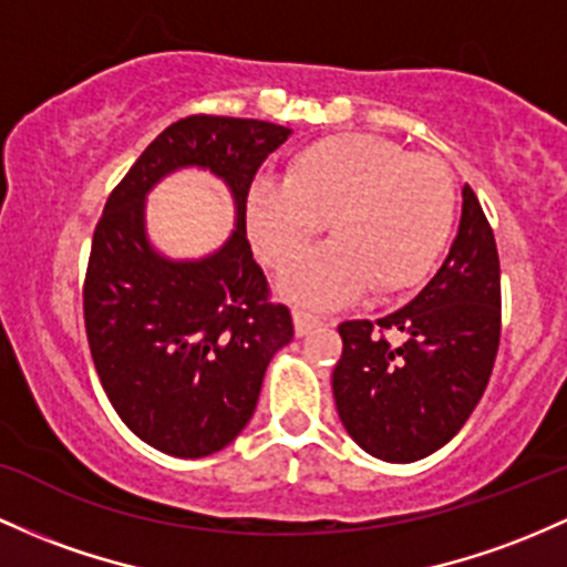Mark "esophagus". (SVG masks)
Returning a JSON list of instances; mask_svg holds the SVG:
<instances>
[{
	"label": "esophagus",
	"mask_w": 567,
	"mask_h": 567,
	"mask_svg": "<svg viewBox=\"0 0 567 567\" xmlns=\"http://www.w3.org/2000/svg\"><path fill=\"white\" fill-rule=\"evenodd\" d=\"M317 326H322V317L303 312V309H293V328H296V336L312 333Z\"/></svg>",
	"instance_id": "1"
}]
</instances>
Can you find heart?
Here are the masks:
<instances>
[{"label": "heart", "mask_w": 567, "mask_h": 567, "mask_svg": "<svg viewBox=\"0 0 567 567\" xmlns=\"http://www.w3.org/2000/svg\"><path fill=\"white\" fill-rule=\"evenodd\" d=\"M455 213L446 164L371 134L309 142L285 179H255L247 193V228L277 269L329 220L334 241L292 259L279 279L285 296L312 307L350 301L365 285L377 296L416 288L444 252Z\"/></svg>", "instance_id": "obj_1"}]
</instances>
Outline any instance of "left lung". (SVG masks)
<instances>
[{
  "label": "left lung",
  "instance_id": "8db88e82",
  "mask_svg": "<svg viewBox=\"0 0 567 567\" xmlns=\"http://www.w3.org/2000/svg\"><path fill=\"white\" fill-rule=\"evenodd\" d=\"M377 330L402 333L390 346ZM333 398L354 444L384 463L433 455L465 425L484 395L501 341V260L476 193L450 255L406 307L339 326Z\"/></svg>",
  "mask_w": 567,
  "mask_h": 567
}]
</instances>
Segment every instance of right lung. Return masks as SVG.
<instances>
[{
	"mask_svg": "<svg viewBox=\"0 0 567 567\" xmlns=\"http://www.w3.org/2000/svg\"><path fill=\"white\" fill-rule=\"evenodd\" d=\"M290 134L252 117H183L136 158L93 231L83 288L93 365L128 431L172 457L226 450L293 339L245 226L255 172ZM179 168L209 171L235 202V231L202 259H169L146 234V196Z\"/></svg>",
	"mask_w": 567,
	"mask_h": 567,
	"instance_id": "obj_1",
	"label": "right lung"
}]
</instances>
